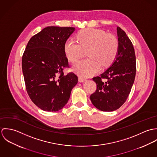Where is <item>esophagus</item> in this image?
Instances as JSON below:
<instances>
[{"label": "esophagus", "mask_w": 157, "mask_h": 157, "mask_svg": "<svg viewBox=\"0 0 157 157\" xmlns=\"http://www.w3.org/2000/svg\"><path fill=\"white\" fill-rule=\"evenodd\" d=\"M85 80H86V79L84 78H83V77H78V81H79V82H80V83L83 82L85 81Z\"/></svg>", "instance_id": "esophagus-1"}]
</instances>
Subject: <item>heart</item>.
I'll list each match as a JSON object with an SVG mask.
<instances>
[{
  "instance_id": "1",
  "label": "heart",
  "mask_w": 157,
  "mask_h": 157,
  "mask_svg": "<svg viewBox=\"0 0 157 157\" xmlns=\"http://www.w3.org/2000/svg\"><path fill=\"white\" fill-rule=\"evenodd\" d=\"M77 42L69 39L64 44V52L67 60L76 62L87 51L88 59L81 60L74 66V71L83 77H90L97 73L101 66L107 67L115 60L119 44L115 36L106 34L102 29L86 28L77 36Z\"/></svg>"
}]
</instances>
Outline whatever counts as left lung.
I'll return each instance as SVG.
<instances>
[{
	"label": "left lung",
	"instance_id": "8db88e82",
	"mask_svg": "<svg viewBox=\"0 0 157 157\" xmlns=\"http://www.w3.org/2000/svg\"><path fill=\"white\" fill-rule=\"evenodd\" d=\"M117 31L119 48L113 63L100 76L92 78L97 84V90L90 95V101L95 108L105 112L117 110L124 103L136 74L132 43L120 27L117 26Z\"/></svg>",
	"mask_w": 157,
	"mask_h": 157
}]
</instances>
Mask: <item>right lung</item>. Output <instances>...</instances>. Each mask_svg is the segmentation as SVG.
I'll return each instance as SVG.
<instances>
[{
	"mask_svg": "<svg viewBox=\"0 0 157 157\" xmlns=\"http://www.w3.org/2000/svg\"><path fill=\"white\" fill-rule=\"evenodd\" d=\"M75 31L74 27L48 26L33 36L23 54L22 72L28 94L40 109L48 112L62 109L78 82L68 67L64 44Z\"/></svg>",
	"mask_w": 157,
	"mask_h": 157,
	"instance_id": "obj_1",
	"label": "right lung"
}]
</instances>
